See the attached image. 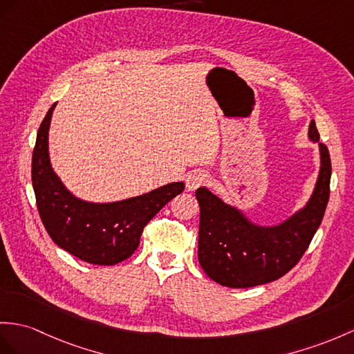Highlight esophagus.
I'll list each match as a JSON object with an SVG mask.
<instances>
[{
    "mask_svg": "<svg viewBox=\"0 0 354 354\" xmlns=\"http://www.w3.org/2000/svg\"><path fill=\"white\" fill-rule=\"evenodd\" d=\"M207 176L203 171H192L189 172V176L186 178V187L187 191H196L198 187L203 186L205 183Z\"/></svg>",
    "mask_w": 354,
    "mask_h": 354,
    "instance_id": "1",
    "label": "esophagus"
}]
</instances>
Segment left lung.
Here are the masks:
<instances>
[{
    "instance_id": "left-lung-1",
    "label": "left lung",
    "mask_w": 354,
    "mask_h": 354,
    "mask_svg": "<svg viewBox=\"0 0 354 354\" xmlns=\"http://www.w3.org/2000/svg\"><path fill=\"white\" fill-rule=\"evenodd\" d=\"M308 138L318 144L320 151L313 194L304 207L274 225L257 223L207 187L196 189L198 260L214 282L230 288L263 286L283 277L305 254L324 216L332 176L329 150L318 142L320 135L314 120L309 123Z\"/></svg>"
}]
</instances>
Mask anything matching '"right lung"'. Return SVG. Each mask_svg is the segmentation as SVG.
Instances as JSON below:
<instances>
[{
    "instance_id": "add662e5",
    "label": "right lung",
    "mask_w": 354,
    "mask_h": 354,
    "mask_svg": "<svg viewBox=\"0 0 354 354\" xmlns=\"http://www.w3.org/2000/svg\"><path fill=\"white\" fill-rule=\"evenodd\" d=\"M57 103L43 120L32 151L31 178L37 209L50 239L82 261L114 266L131 257L144 227L163 205L182 194L172 182L122 201L94 203L73 195L57 176L49 156V127Z\"/></svg>"
}]
</instances>
